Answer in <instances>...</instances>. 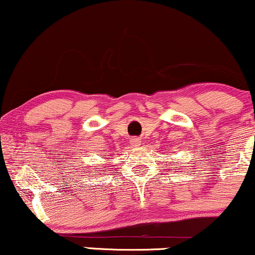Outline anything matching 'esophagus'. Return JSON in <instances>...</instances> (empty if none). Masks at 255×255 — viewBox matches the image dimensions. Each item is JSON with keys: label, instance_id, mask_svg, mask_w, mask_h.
Wrapping results in <instances>:
<instances>
[{"label": "esophagus", "instance_id": "esophagus-1", "mask_svg": "<svg viewBox=\"0 0 255 255\" xmlns=\"http://www.w3.org/2000/svg\"><path fill=\"white\" fill-rule=\"evenodd\" d=\"M130 143L133 146H140L141 141H140V139H137V137H133V139H130Z\"/></svg>", "mask_w": 255, "mask_h": 255}]
</instances>
